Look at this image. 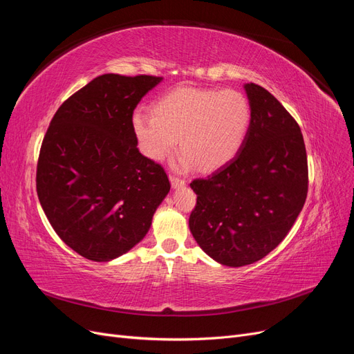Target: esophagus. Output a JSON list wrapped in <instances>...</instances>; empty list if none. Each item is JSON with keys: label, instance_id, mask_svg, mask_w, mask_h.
<instances>
[{"label": "esophagus", "instance_id": "esophagus-1", "mask_svg": "<svg viewBox=\"0 0 354 354\" xmlns=\"http://www.w3.org/2000/svg\"><path fill=\"white\" fill-rule=\"evenodd\" d=\"M169 181H171V186H173L174 189H178V187H183V186L186 185V181H185V180H181V178H177V177H174V176H171V177H169Z\"/></svg>", "mask_w": 354, "mask_h": 354}]
</instances>
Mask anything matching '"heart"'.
<instances>
[{
  "label": "heart",
  "mask_w": 354,
  "mask_h": 354,
  "mask_svg": "<svg viewBox=\"0 0 354 354\" xmlns=\"http://www.w3.org/2000/svg\"><path fill=\"white\" fill-rule=\"evenodd\" d=\"M251 108L236 90L181 87L153 104V115L137 112L133 130L145 156L160 160L178 149L177 167L209 173L236 156L248 134Z\"/></svg>",
  "instance_id": "b5f03b06"
}]
</instances>
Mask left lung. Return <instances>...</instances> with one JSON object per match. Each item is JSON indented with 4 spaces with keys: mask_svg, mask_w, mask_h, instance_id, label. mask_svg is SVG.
<instances>
[{
    "mask_svg": "<svg viewBox=\"0 0 354 354\" xmlns=\"http://www.w3.org/2000/svg\"><path fill=\"white\" fill-rule=\"evenodd\" d=\"M251 122L230 162L190 187L196 194L189 227L212 260L242 267L279 245L301 212L308 187L301 130L274 95L245 84Z\"/></svg>",
    "mask_w": 354,
    "mask_h": 354,
    "instance_id": "1",
    "label": "left lung"
}]
</instances>
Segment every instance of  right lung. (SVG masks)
I'll use <instances>...</instances> for the list:
<instances>
[{"label": "right lung", "instance_id": "1", "mask_svg": "<svg viewBox=\"0 0 354 354\" xmlns=\"http://www.w3.org/2000/svg\"><path fill=\"white\" fill-rule=\"evenodd\" d=\"M159 77L94 78L63 103L42 140L37 194L69 248L91 261L124 255L169 192L164 168L138 152L133 112Z\"/></svg>", "mask_w": 354, "mask_h": 354}]
</instances>
